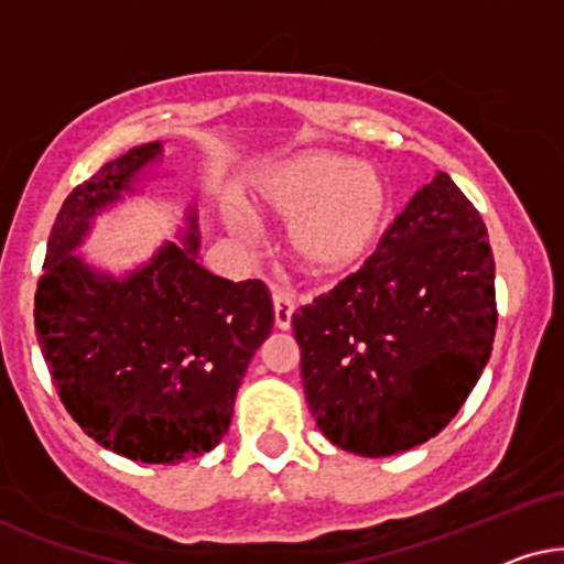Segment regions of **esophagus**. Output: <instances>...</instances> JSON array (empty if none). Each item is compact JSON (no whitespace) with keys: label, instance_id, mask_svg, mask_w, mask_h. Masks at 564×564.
Listing matches in <instances>:
<instances>
[{"label":"esophagus","instance_id":"obj_1","mask_svg":"<svg viewBox=\"0 0 564 564\" xmlns=\"http://www.w3.org/2000/svg\"><path fill=\"white\" fill-rule=\"evenodd\" d=\"M294 299L283 291H275L273 294V317L278 329H291V317H294Z\"/></svg>","mask_w":564,"mask_h":564}]
</instances>
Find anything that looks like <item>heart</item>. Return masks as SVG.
I'll return each instance as SVG.
<instances>
[{
    "instance_id": "heart-1",
    "label": "heart",
    "mask_w": 564,
    "mask_h": 564,
    "mask_svg": "<svg viewBox=\"0 0 564 564\" xmlns=\"http://www.w3.org/2000/svg\"><path fill=\"white\" fill-rule=\"evenodd\" d=\"M252 200L273 219L289 221L291 260L319 281H340L371 262L394 214L384 170L329 149L278 162L252 185ZM224 219L235 235H247L242 216L227 212Z\"/></svg>"
}]
</instances>
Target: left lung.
I'll return each instance as SVG.
<instances>
[{
	"label": "left lung",
	"mask_w": 564,
	"mask_h": 564,
	"mask_svg": "<svg viewBox=\"0 0 564 564\" xmlns=\"http://www.w3.org/2000/svg\"><path fill=\"white\" fill-rule=\"evenodd\" d=\"M291 325L327 441L371 459L425 444L452 423L492 352L495 260L482 216L435 172L371 262Z\"/></svg>",
	"instance_id": "8db88e82"
}]
</instances>
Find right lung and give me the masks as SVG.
<instances>
[{
  "label": "right lung",
  "instance_id": "obj_1",
  "mask_svg": "<svg viewBox=\"0 0 564 564\" xmlns=\"http://www.w3.org/2000/svg\"><path fill=\"white\" fill-rule=\"evenodd\" d=\"M164 177V144L149 141L74 187L35 291L37 345L64 408L102 448L144 464H180L219 444L273 327L260 281L204 268L195 200L175 239L137 265L110 270L79 254L100 216Z\"/></svg>",
  "mask_w": 564,
  "mask_h": 564
}]
</instances>
